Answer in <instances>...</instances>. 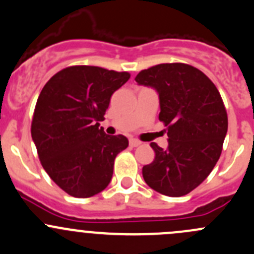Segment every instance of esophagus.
I'll use <instances>...</instances> for the list:
<instances>
[{
    "label": "esophagus",
    "mask_w": 254,
    "mask_h": 254,
    "mask_svg": "<svg viewBox=\"0 0 254 254\" xmlns=\"http://www.w3.org/2000/svg\"><path fill=\"white\" fill-rule=\"evenodd\" d=\"M129 145L132 146V148H135V146L140 145V142L138 139H134V138H130V139H129Z\"/></svg>",
    "instance_id": "obj_1"
}]
</instances>
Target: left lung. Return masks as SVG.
I'll return each instance as SVG.
<instances>
[{
  "label": "left lung",
  "instance_id": "obj_1",
  "mask_svg": "<svg viewBox=\"0 0 254 254\" xmlns=\"http://www.w3.org/2000/svg\"><path fill=\"white\" fill-rule=\"evenodd\" d=\"M159 94V120L167 127L166 149L155 143L153 163L143 166L146 185L161 194L181 197L209 176L220 158L227 114L214 83L195 67L161 64L135 77Z\"/></svg>",
  "mask_w": 254,
  "mask_h": 254
}]
</instances>
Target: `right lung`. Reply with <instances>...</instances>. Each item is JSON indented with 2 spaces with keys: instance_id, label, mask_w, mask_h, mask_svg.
<instances>
[{
  "instance_id": "add662e5",
  "label": "right lung",
  "mask_w": 254,
  "mask_h": 254,
  "mask_svg": "<svg viewBox=\"0 0 254 254\" xmlns=\"http://www.w3.org/2000/svg\"><path fill=\"white\" fill-rule=\"evenodd\" d=\"M127 72L95 66L60 70L36 101L31 138L45 171L72 197L88 198L108 187L115 158L128 146L125 135L99 127L111 95L129 79Z\"/></svg>"
}]
</instances>
